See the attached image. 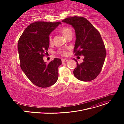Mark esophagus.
Returning <instances> with one entry per match:
<instances>
[{
	"label": "esophagus",
	"instance_id": "34e87169",
	"mask_svg": "<svg viewBox=\"0 0 124 124\" xmlns=\"http://www.w3.org/2000/svg\"><path fill=\"white\" fill-rule=\"evenodd\" d=\"M68 60L67 59H62V62L64 63V62H67Z\"/></svg>",
	"mask_w": 124,
	"mask_h": 124
}]
</instances>
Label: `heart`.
Masks as SVG:
<instances>
[{
	"label": "heart",
	"mask_w": 124,
	"mask_h": 124,
	"mask_svg": "<svg viewBox=\"0 0 124 124\" xmlns=\"http://www.w3.org/2000/svg\"><path fill=\"white\" fill-rule=\"evenodd\" d=\"M60 32H61V34L63 35V36L64 37H66V36L70 33H72V31H71V30L68 27H64L61 29L60 30ZM49 42L50 43H51L52 42H53V38H52V35L50 34L49 36ZM58 53L62 55L63 56H65L67 55V53L66 51L64 49H60L58 50Z\"/></svg>",
	"instance_id": "heart-1"
}]
</instances>
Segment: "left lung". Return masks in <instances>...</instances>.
Segmentation results:
<instances>
[{
	"label": "left lung",
	"instance_id": "obj_1",
	"mask_svg": "<svg viewBox=\"0 0 124 124\" xmlns=\"http://www.w3.org/2000/svg\"><path fill=\"white\" fill-rule=\"evenodd\" d=\"M62 22L74 28L76 41L74 55H83V61L73 71L75 77L81 81L93 80L100 73L105 62L107 52L99 31L87 19L82 16L67 17Z\"/></svg>",
	"mask_w": 124,
	"mask_h": 124
}]
</instances>
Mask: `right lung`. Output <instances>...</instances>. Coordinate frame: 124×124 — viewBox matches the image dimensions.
Wrapping results in <instances>:
<instances>
[{"mask_svg":"<svg viewBox=\"0 0 124 124\" xmlns=\"http://www.w3.org/2000/svg\"><path fill=\"white\" fill-rule=\"evenodd\" d=\"M61 23L36 22L31 23L19 38L17 49L22 70L37 86L45 88L54 84L58 78L61 60L54 58L47 64L43 57L49 47V36Z\"/></svg>","mask_w":124,"mask_h":124,"instance_id":"obj_1","label":"right lung"}]
</instances>
